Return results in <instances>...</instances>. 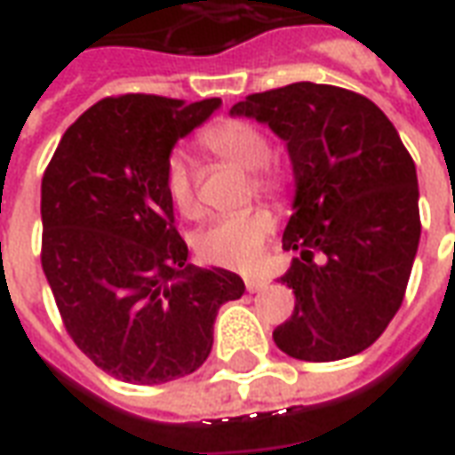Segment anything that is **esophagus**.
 Returning <instances> with one entry per match:
<instances>
[{
  "instance_id": "esophagus-1",
  "label": "esophagus",
  "mask_w": 455,
  "mask_h": 455,
  "mask_svg": "<svg viewBox=\"0 0 455 455\" xmlns=\"http://www.w3.org/2000/svg\"><path fill=\"white\" fill-rule=\"evenodd\" d=\"M267 280L263 277H246V290L248 292H260V290H266Z\"/></svg>"
}]
</instances>
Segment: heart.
Here are the masks:
<instances>
[{"label":"heart","mask_w":455,"mask_h":455,"mask_svg":"<svg viewBox=\"0 0 455 455\" xmlns=\"http://www.w3.org/2000/svg\"><path fill=\"white\" fill-rule=\"evenodd\" d=\"M202 146L219 158L234 163L238 168L256 172V188L266 195H277L283 180L277 172L266 168L270 158V143L266 133L243 119H224L209 126L202 136ZM165 192L172 207L185 217L197 214V199L192 185V168L182 153H172L165 165ZM275 228V219L266 209H251L217 217L199 231L197 253L207 263L236 270H251L263 253V243Z\"/></svg>","instance_id":"b5f03b06"}]
</instances>
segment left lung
I'll return each instance as SVG.
<instances>
[{
  "instance_id": "8db88e82",
  "label": "left lung",
  "mask_w": 455,
  "mask_h": 455,
  "mask_svg": "<svg viewBox=\"0 0 455 455\" xmlns=\"http://www.w3.org/2000/svg\"><path fill=\"white\" fill-rule=\"evenodd\" d=\"M231 116L267 124L295 175L283 248L297 251L277 280L295 312L273 331L297 361L365 351L397 315L421 236L414 160L392 121L334 84L295 83L248 94Z\"/></svg>"
}]
</instances>
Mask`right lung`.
<instances>
[{
    "label": "right lung",
    "instance_id": "obj_1",
    "mask_svg": "<svg viewBox=\"0 0 455 455\" xmlns=\"http://www.w3.org/2000/svg\"><path fill=\"white\" fill-rule=\"evenodd\" d=\"M221 100L107 97L65 131L41 182V263L68 334L90 361L133 385L195 372L219 307L243 295L224 267L188 263L165 192L180 139Z\"/></svg>",
    "mask_w": 455,
    "mask_h": 455
}]
</instances>
